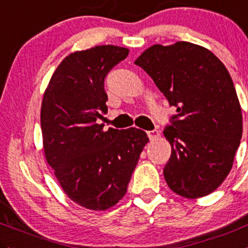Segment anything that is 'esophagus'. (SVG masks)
<instances>
[{
    "instance_id": "esophagus-1",
    "label": "esophagus",
    "mask_w": 248,
    "mask_h": 248,
    "mask_svg": "<svg viewBox=\"0 0 248 248\" xmlns=\"http://www.w3.org/2000/svg\"><path fill=\"white\" fill-rule=\"evenodd\" d=\"M158 135H159V133H158V130H151V131H147V136L150 140H153V139L158 138Z\"/></svg>"
}]
</instances>
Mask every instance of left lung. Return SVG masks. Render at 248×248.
<instances>
[{
  "instance_id": "1",
  "label": "left lung",
  "mask_w": 248,
  "mask_h": 248,
  "mask_svg": "<svg viewBox=\"0 0 248 248\" xmlns=\"http://www.w3.org/2000/svg\"><path fill=\"white\" fill-rule=\"evenodd\" d=\"M176 108L163 134L169 187L186 199L213 192L228 176L242 136V113L225 65L204 47L155 45L135 61Z\"/></svg>"
}]
</instances>
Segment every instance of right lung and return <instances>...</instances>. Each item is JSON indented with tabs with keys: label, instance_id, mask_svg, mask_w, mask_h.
<instances>
[{
	"label": "right lung",
	"instance_id": "1",
	"mask_svg": "<svg viewBox=\"0 0 248 248\" xmlns=\"http://www.w3.org/2000/svg\"><path fill=\"white\" fill-rule=\"evenodd\" d=\"M128 53L113 45L70 53L53 73L42 100L47 163L67 196L93 211H105L123 199L148 142L140 129L103 131V124H97L107 113L106 77Z\"/></svg>",
	"mask_w": 248,
	"mask_h": 248
}]
</instances>
